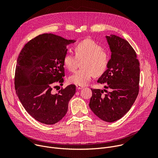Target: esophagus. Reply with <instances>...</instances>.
Wrapping results in <instances>:
<instances>
[{"label":"esophagus","instance_id":"esophagus-1","mask_svg":"<svg viewBox=\"0 0 158 158\" xmlns=\"http://www.w3.org/2000/svg\"><path fill=\"white\" fill-rule=\"evenodd\" d=\"M76 88H77V89H82V88H84V86H81L77 85V86H76Z\"/></svg>","mask_w":158,"mask_h":158}]
</instances>
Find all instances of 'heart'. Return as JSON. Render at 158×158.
Instances as JSON below:
<instances>
[{
    "label": "heart",
    "mask_w": 158,
    "mask_h": 158,
    "mask_svg": "<svg viewBox=\"0 0 158 158\" xmlns=\"http://www.w3.org/2000/svg\"><path fill=\"white\" fill-rule=\"evenodd\" d=\"M76 57L67 53L63 59L66 69L73 72L82 60L81 69L76 71L69 78V82L79 86H85L92 77L100 76L106 71L109 62V55L103 51V48L91 39H85L73 47Z\"/></svg>",
    "instance_id": "b5f03b06"
}]
</instances>
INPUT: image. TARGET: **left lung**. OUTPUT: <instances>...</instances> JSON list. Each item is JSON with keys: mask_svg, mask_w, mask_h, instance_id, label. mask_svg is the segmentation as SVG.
Here are the masks:
<instances>
[{"mask_svg": "<svg viewBox=\"0 0 158 158\" xmlns=\"http://www.w3.org/2000/svg\"><path fill=\"white\" fill-rule=\"evenodd\" d=\"M111 51L107 69L97 82L106 89H91L89 106L102 120L112 123L121 119L131 109L138 96L140 64L127 40L117 35L106 36ZM105 91L106 93L103 94Z\"/></svg>", "mask_w": 158, "mask_h": 158, "instance_id": "left-lung-1", "label": "left lung"}]
</instances>
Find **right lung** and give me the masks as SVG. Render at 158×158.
<instances>
[{
	"label": "right lung",
	"instance_id": "right-lung-1",
	"mask_svg": "<svg viewBox=\"0 0 158 158\" xmlns=\"http://www.w3.org/2000/svg\"><path fill=\"white\" fill-rule=\"evenodd\" d=\"M75 42L43 34L28 42L18 57L16 93L27 112L41 123L51 125L60 121L67 114L69 102L76 93L73 85L61 89L58 93L52 92L54 83L64 82L63 59L67 54V46Z\"/></svg>",
	"mask_w": 158,
	"mask_h": 158
}]
</instances>
